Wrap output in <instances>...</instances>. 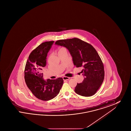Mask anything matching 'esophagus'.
Masks as SVG:
<instances>
[{"label":"esophagus","instance_id":"esophagus-1","mask_svg":"<svg viewBox=\"0 0 131 131\" xmlns=\"http://www.w3.org/2000/svg\"><path fill=\"white\" fill-rule=\"evenodd\" d=\"M63 79L64 81H67V80H69L70 79V78L67 77H63Z\"/></svg>","mask_w":131,"mask_h":131}]
</instances>
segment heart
<instances>
[{
	"label": "heart",
	"mask_w": 131,
	"mask_h": 131,
	"mask_svg": "<svg viewBox=\"0 0 131 131\" xmlns=\"http://www.w3.org/2000/svg\"><path fill=\"white\" fill-rule=\"evenodd\" d=\"M64 51H66V50L65 48H63V47H62V48H59L58 49V53H59L60 52H61Z\"/></svg>",
	"instance_id": "b5f03b06"
}]
</instances>
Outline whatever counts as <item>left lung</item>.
Masks as SVG:
<instances>
[{
  "label": "left lung",
  "instance_id": "1",
  "mask_svg": "<svg viewBox=\"0 0 131 131\" xmlns=\"http://www.w3.org/2000/svg\"><path fill=\"white\" fill-rule=\"evenodd\" d=\"M55 44L66 48L74 65L82 69L81 73L84 78L82 82L77 83L75 92L85 97L94 95L103 82L105 71L102 61L93 47L76 38L58 40Z\"/></svg>",
  "mask_w": 131,
  "mask_h": 131
}]
</instances>
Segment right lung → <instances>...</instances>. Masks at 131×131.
Instances as JSON below:
<instances>
[{
  "label": "right lung",
  "instance_id": "add662e5",
  "mask_svg": "<svg viewBox=\"0 0 131 131\" xmlns=\"http://www.w3.org/2000/svg\"><path fill=\"white\" fill-rule=\"evenodd\" d=\"M54 41L45 42L38 46L31 52L25 65V83L33 94L43 101H49L56 97L63 83L62 78L45 81L41 73L46 65L48 53Z\"/></svg>",
  "mask_w": 131,
  "mask_h": 131
}]
</instances>
